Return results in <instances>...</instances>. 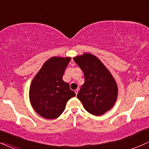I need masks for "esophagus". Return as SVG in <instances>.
<instances>
[{
  "label": "esophagus",
  "instance_id": "esophagus-1",
  "mask_svg": "<svg viewBox=\"0 0 149 149\" xmlns=\"http://www.w3.org/2000/svg\"><path fill=\"white\" fill-rule=\"evenodd\" d=\"M74 92H75V93H76V95H77V94H78V89H76Z\"/></svg>",
  "mask_w": 149,
  "mask_h": 149
}]
</instances>
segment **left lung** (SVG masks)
Wrapping results in <instances>:
<instances>
[{"label":"left lung","mask_w":149,"mask_h":149,"mask_svg":"<svg viewBox=\"0 0 149 149\" xmlns=\"http://www.w3.org/2000/svg\"><path fill=\"white\" fill-rule=\"evenodd\" d=\"M84 73L85 82L77 98L87 112L100 116L110 110L117 98V86L108 69L99 59L89 53L73 58Z\"/></svg>","instance_id":"8db88e82"}]
</instances>
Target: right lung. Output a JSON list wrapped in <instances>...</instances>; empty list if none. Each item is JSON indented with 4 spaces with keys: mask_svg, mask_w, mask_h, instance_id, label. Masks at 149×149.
<instances>
[{
    "mask_svg": "<svg viewBox=\"0 0 149 149\" xmlns=\"http://www.w3.org/2000/svg\"><path fill=\"white\" fill-rule=\"evenodd\" d=\"M70 61V57H51L44 64L32 82L30 103L42 117L56 119L64 112L67 101L76 96L69 83L62 80Z\"/></svg>",
    "mask_w": 149,
    "mask_h": 149,
    "instance_id": "obj_1",
    "label": "right lung"
}]
</instances>
